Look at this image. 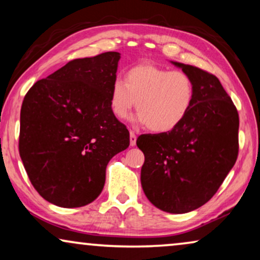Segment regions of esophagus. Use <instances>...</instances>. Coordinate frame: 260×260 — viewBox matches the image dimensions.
<instances>
[{
	"label": "esophagus",
	"mask_w": 260,
	"mask_h": 260,
	"mask_svg": "<svg viewBox=\"0 0 260 260\" xmlns=\"http://www.w3.org/2000/svg\"><path fill=\"white\" fill-rule=\"evenodd\" d=\"M136 134L134 133V131H130V145L131 147H134V145H136Z\"/></svg>",
	"instance_id": "esophagus-1"
}]
</instances>
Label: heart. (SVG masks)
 Wrapping results in <instances>:
<instances>
[{"label":"heart","mask_w":260,"mask_h":260,"mask_svg":"<svg viewBox=\"0 0 260 260\" xmlns=\"http://www.w3.org/2000/svg\"><path fill=\"white\" fill-rule=\"evenodd\" d=\"M194 95V81L188 73L144 63L127 71L125 81L113 80L109 103L117 118H125L136 105L135 122L155 133H168L186 118Z\"/></svg>","instance_id":"1"}]
</instances>
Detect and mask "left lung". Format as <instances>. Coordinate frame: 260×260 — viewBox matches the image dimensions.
<instances>
[{
  "label": "left lung",
  "instance_id": "8db88e82",
  "mask_svg": "<svg viewBox=\"0 0 260 260\" xmlns=\"http://www.w3.org/2000/svg\"><path fill=\"white\" fill-rule=\"evenodd\" d=\"M191 77L193 105L168 133L142 135L141 183L145 197L163 212L181 214L211 200L238 157L239 116L218 78L172 61Z\"/></svg>",
  "mask_w": 260,
  "mask_h": 260
}]
</instances>
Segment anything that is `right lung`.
Here are the masks:
<instances>
[{
	"label": "right lung",
	"mask_w": 260,
	"mask_h": 260,
	"mask_svg": "<svg viewBox=\"0 0 260 260\" xmlns=\"http://www.w3.org/2000/svg\"><path fill=\"white\" fill-rule=\"evenodd\" d=\"M120 54L74 59L24 95L19 151L31 184L59 207L94 201L106 166L130 144L129 131L110 110Z\"/></svg>",
	"instance_id": "right-lung-1"
}]
</instances>
